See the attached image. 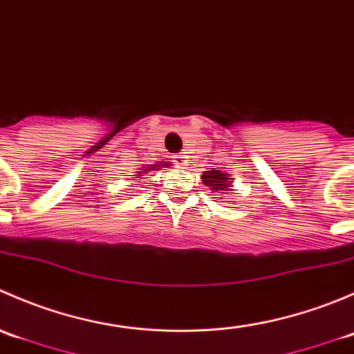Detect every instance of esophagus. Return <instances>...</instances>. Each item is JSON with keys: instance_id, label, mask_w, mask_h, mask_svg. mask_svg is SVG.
Instances as JSON below:
<instances>
[{"instance_id": "34e87169", "label": "esophagus", "mask_w": 354, "mask_h": 354, "mask_svg": "<svg viewBox=\"0 0 354 354\" xmlns=\"http://www.w3.org/2000/svg\"><path fill=\"white\" fill-rule=\"evenodd\" d=\"M174 164H176L178 167H185L188 164V156L187 152H183V154L180 156H174Z\"/></svg>"}]
</instances>
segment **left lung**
Instances as JSON below:
<instances>
[{"label":"left lung","instance_id":"obj_1","mask_svg":"<svg viewBox=\"0 0 354 354\" xmlns=\"http://www.w3.org/2000/svg\"><path fill=\"white\" fill-rule=\"evenodd\" d=\"M202 183L205 187H209V190L212 192H219L221 195L223 194H231L233 192V178L227 176L226 173L219 171V167H214L210 171H202Z\"/></svg>","mask_w":354,"mask_h":354}]
</instances>
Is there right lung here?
<instances>
[{
  "label": "right lung",
  "instance_id": "obj_1",
  "mask_svg": "<svg viewBox=\"0 0 354 354\" xmlns=\"http://www.w3.org/2000/svg\"><path fill=\"white\" fill-rule=\"evenodd\" d=\"M157 166H166V167H167V166H171V164L167 162V160H162V162H157V164H147V169L138 171L137 176H144V174H145V176H147V173H151V171H154Z\"/></svg>",
  "mask_w": 354,
  "mask_h": 354
}]
</instances>
